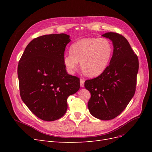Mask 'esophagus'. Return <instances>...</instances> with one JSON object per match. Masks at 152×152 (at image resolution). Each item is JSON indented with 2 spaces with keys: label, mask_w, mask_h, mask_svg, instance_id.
<instances>
[{
  "label": "esophagus",
  "mask_w": 152,
  "mask_h": 152,
  "mask_svg": "<svg viewBox=\"0 0 152 152\" xmlns=\"http://www.w3.org/2000/svg\"><path fill=\"white\" fill-rule=\"evenodd\" d=\"M80 87H83L84 86V80L80 79Z\"/></svg>",
  "instance_id": "1"
}]
</instances>
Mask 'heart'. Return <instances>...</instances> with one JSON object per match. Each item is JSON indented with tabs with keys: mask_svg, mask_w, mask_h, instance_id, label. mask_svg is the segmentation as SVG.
<instances>
[{
	"mask_svg": "<svg viewBox=\"0 0 152 152\" xmlns=\"http://www.w3.org/2000/svg\"><path fill=\"white\" fill-rule=\"evenodd\" d=\"M70 51L64 54L63 58L68 73L74 72L80 61L84 72L91 77H96L104 72L109 65L113 46L107 39L85 38L73 43Z\"/></svg>",
	"mask_w": 152,
	"mask_h": 152,
	"instance_id": "obj_1",
	"label": "heart"
}]
</instances>
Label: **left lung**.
Segmentation results:
<instances>
[{
  "label": "left lung",
  "instance_id": "1",
  "mask_svg": "<svg viewBox=\"0 0 152 152\" xmlns=\"http://www.w3.org/2000/svg\"><path fill=\"white\" fill-rule=\"evenodd\" d=\"M103 37L112 41L113 53L107 69L94 79L85 81L91 93L87 107L100 120L119 115L134 95L139 61L127 40L121 34L108 32Z\"/></svg>",
  "mask_w": 152,
  "mask_h": 152
}]
</instances>
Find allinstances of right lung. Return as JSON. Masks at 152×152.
<instances>
[{
    "instance_id": "add662e5",
    "label": "right lung",
    "mask_w": 152,
    "mask_h": 152,
    "mask_svg": "<svg viewBox=\"0 0 152 152\" xmlns=\"http://www.w3.org/2000/svg\"><path fill=\"white\" fill-rule=\"evenodd\" d=\"M70 40L65 34L39 37L28 44L18 63L21 99L45 121L62 117L68 108V97L80 89L79 79L68 74L63 61Z\"/></svg>"
}]
</instances>
